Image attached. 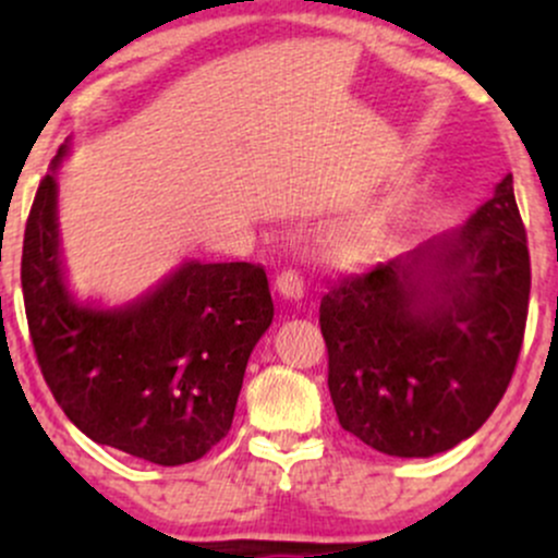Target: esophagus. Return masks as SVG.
I'll list each match as a JSON object with an SVG mask.
<instances>
[{
	"instance_id": "esophagus-1",
	"label": "esophagus",
	"mask_w": 558,
	"mask_h": 558,
	"mask_svg": "<svg viewBox=\"0 0 558 558\" xmlns=\"http://www.w3.org/2000/svg\"><path fill=\"white\" fill-rule=\"evenodd\" d=\"M275 288H278V293L283 299L299 301L301 296H304L306 283H304V278H301L296 270H283V272L278 275V278H275Z\"/></svg>"
}]
</instances>
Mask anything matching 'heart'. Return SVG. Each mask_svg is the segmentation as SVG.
Segmentation results:
<instances>
[{
	"label": "heart",
	"instance_id": "obj_1",
	"mask_svg": "<svg viewBox=\"0 0 558 558\" xmlns=\"http://www.w3.org/2000/svg\"><path fill=\"white\" fill-rule=\"evenodd\" d=\"M383 239V215L375 209H364L332 226L328 235L330 254L343 265L367 259L380 246Z\"/></svg>",
	"mask_w": 558,
	"mask_h": 558
}]
</instances>
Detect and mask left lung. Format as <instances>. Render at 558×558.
Masks as SVG:
<instances>
[{"mask_svg": "<svg viewBox=\"0 0 558 558\" xmlns=\"http://www.w3.org/2000/svg\"><path fill=\"white\" fill-rule=\"evenodd\" d=\"M530 252L506 175L462 228L323 296L343 430L388 457H433L483 427L520 360Z\"/></svg>", "mask_w": 558, "mask_h": 558, "instance_id": "left-lung-1", "label": "left lung"}]
</instances>
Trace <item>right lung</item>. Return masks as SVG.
Instances as JSON below:
<instances>
[{
  "label": "right lung",
  "mask_w": 558,
  "mask_h": 558,
  "mask_svg": "<svg viewBox=\"0 0 558 558\" xmlns=\"http://www.w3.org/2000/svg\"><path fill=\"white\" fill-rule=\"evenodd\" d=\"M25 222L21 283L44 380L68 420L101 446L144 462L202 459L233 425L252 349L272 323L262 265L185 262L118 310L78 304L60 259L57 168Z\"/></svg>",
  "instance_id": "1"
}]
</instances>
